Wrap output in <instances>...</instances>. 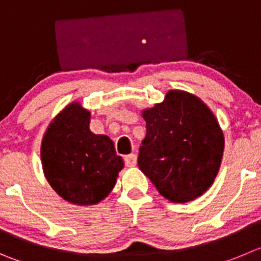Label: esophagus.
Returning a JSON list of instances; mask_svg holds the SVG:
<instances>
[{"label": "esophagus", "instance_id": "34e87169", "mask_svg": "<svg viewBox=\"0 0 261 261\" xmlns=\"http://www.w3.org/2000/svg\"><path fill=\"white\" fill-rule=\"evenodd\" d=\"M124 161H125L126 166H129V168H133V166L137 165V155H136V153H130V155H128L124 158Z\"/></svg>", "mask_w": 261, "mask_h": 261}]
</instances>
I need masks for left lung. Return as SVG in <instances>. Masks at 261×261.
<instances>
[{"label":"left lung","mask_w":261,"mask_h":261,"mask_svg":"<svg viewBox=\"0 0 261 261\" xmlns=\"http://www.w3.org/2000/svg\"><path fill=\"white\" fill-rule=\"evenodd\" d=\"M146 137L138 166L163 197L188 202L214 183L224 136L213 111L197 96L168 91L163 102L142 110Z\"/></svg>","instance_id":"left-lung-1"}]
</instances>
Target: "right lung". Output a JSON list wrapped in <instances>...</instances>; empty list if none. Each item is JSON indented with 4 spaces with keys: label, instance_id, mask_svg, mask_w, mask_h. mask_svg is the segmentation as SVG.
<instances>
[{
    "label": "right lung",
    "instance_id": "obj_1",
    "mask_svg": "<svg viewBox=\"0 0 261 261\" xmlns=\"http://www.w3.org/2000/svg\"><path fill=\"white\" fill-rule=\"evenodd\" d=\"M91 113L71 102L55 116L44 132L41 160L44 177L60 197L88 206L113 191L124 161L108 136L89 129Z\"/></svg>",
    "mask_w": 261,
    "mask_h": 261
}]
</instances>
